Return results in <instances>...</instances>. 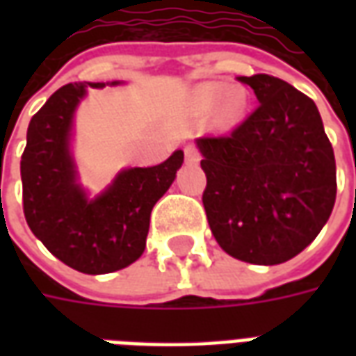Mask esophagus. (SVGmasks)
Masks as SVG:
<instances>
[{
	"label": "esophagus",
	"mask_w": 356,
	"mask_h": 356,
	"mask_svg": "<svg viewBox=\"0 0 356 356\" xmlns=\"http://www.w3.org/2000/svg\"><path fill=\"white\" fill-rule=\"evenodd\" d=\"M185 160L188 163L200 162V152H198V148L194 147V145H186L185 147Z\"/></svg>",
	"instance_id": "34e87169"
}]
</instances>
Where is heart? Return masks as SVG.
Here are the masks:
<instances>
[{"label": "heart", "instance_id": "heart-1", "mask_svg": "<svg viewBox=\"0 0 356 356\" xmlns=\"http://www.w3.org/2000/svg\"><path fill=\"white\" fill-rule=\"evenodd\" d=\"M202 95H204V101L208 102V104H216L221 99V95H223V86H219V83L206 86V88L202 89ZM242 112H244V95L240 93V91H231L223 102V112H221L223 114V122L227 125H232L234 122H238Z\"/></svg>", "mask_w": 356, "mask_h": 356}]
</instances>
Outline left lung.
<instances>
[{"instance_id":"left-lung-1","label":"left lung","mask_w":356,"mask_h":356,"mask_svg":"<svg viewBox=\"0 0 356 356\" xmlns=\"http://www.w3.org/2000/svg\"><path fill=\"white\" fill-rule=\"evenodd\" d=\"M257 108L227 135L200 137L202 194L217 244L240 261L278 265L303 252L336 202V158L318 108L288 81L240 76Z\"/></svg>"}]
</instances>
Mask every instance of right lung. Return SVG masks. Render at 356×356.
<instances>
[{"label":"right lung","instance_id":"1","mask_svg":"<svg viewBox=\"0 0 356 356\" xmlns=\"http://www.w3.org/2000/svg\"><path fill=\"white\" fill-rule=\"evenodd\" d=\"M86 88L63 86L30 120L20 160L22 209L30 231L57 259L86 275H104L143 255L150 211L173 183L183 150L154 168L122 171L101 196L89 200L76 183L68 150L74 110Z\"/></svg>","mask_w":356,"mask_h":356}]
</instances>
